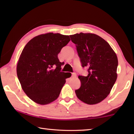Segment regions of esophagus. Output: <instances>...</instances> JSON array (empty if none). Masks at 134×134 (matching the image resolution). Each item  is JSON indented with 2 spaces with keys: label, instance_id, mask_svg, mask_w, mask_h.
I'll return each instance as SVG.
<instances>
[{
  "label": "esophagus",
  "instance_id": "esophagus-1",
  "mask_svg": "<svg viewBox=\"0 0 134 134\" xmlns=\"http://www.w3.org/2000/svg\"><path fill=\"white\" fill-rule=\"evenodd\" d=\"M76 76V73H75V72L72 73V77H75Z\"/></svg>",
  "mask_w": 134,
  "mask_h": 134
}]
</instances>
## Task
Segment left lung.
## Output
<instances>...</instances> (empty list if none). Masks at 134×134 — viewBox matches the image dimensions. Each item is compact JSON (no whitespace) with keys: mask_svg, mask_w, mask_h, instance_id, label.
<instances>
[{"mask_svg":"<svg viewBox=\"0 0 134 134\" xmlns=\"http://www.w3.org/2000/svg\"><path fill=\"white\" fill-rule=\"evenodd\" d=\"M76 45L82 66L87 67V76L79 75L81 85L75 90L77 97L87 104H98L107 97L117 79L118 60L110 45L92 33L70 36Z\"/></svg>","mask_w":134,"mask_h":134,"instance_id":"1","label":"left lung"}]
</instances>
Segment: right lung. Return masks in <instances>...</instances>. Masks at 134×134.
I'll use <instances>...</instances> for the list:
<instances>
[{"label":"right lung","instance_id":"add662e5","mask_svg":"<svg viewBox=\"0 0 134 134\" xmlns=\"http://www.w3.org/2000/svg\"><path fill=\"white\" fill-rule=\"evenodd\" d=\"M69 36L48 33L35 37L25 45L16 65L22 89L34 102L46 105L58 98L65 79L58 55Z\"/></svg>","mask_w":134,"mask_h":134}]
</instances>
